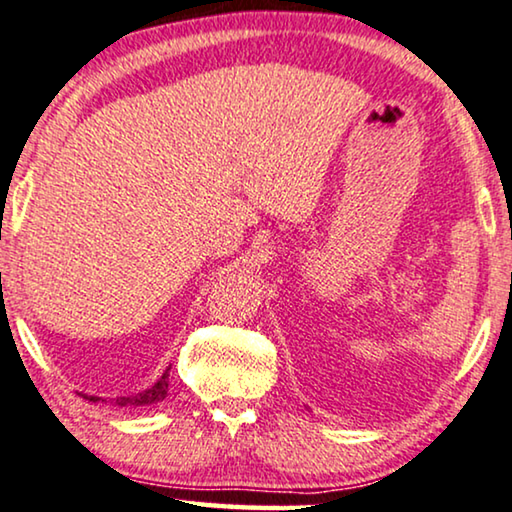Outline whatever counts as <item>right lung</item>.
Instances as JSON below:
<instances>
[{"instance_id":"right-lung-1","label":"right lung","mask_w":512,"mask_h":512,"mask_svg":"<svg viewBox=\"0 0 512 512\" xmlns=\"http://www.w3.org/2000/svg\"><path fill=\"white\" fill-rule=\"evenodd\" d=\"M168 393V370L163 372V377L156 381L152 388H147V391H142L138 395H131V398H117V405L119 407H128V405H154V403H161L163 398H166ZM91 400H100L91 395Z\"/></svg>"}]
</instances>
